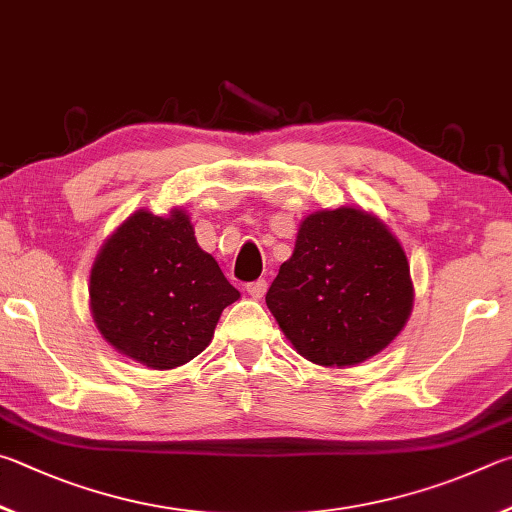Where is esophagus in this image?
<instances>
[{"instance_id":"esophagus-1","label":"esophagus","mask_w":512,"mask_h":512,"mask_svg":"<svg viewBox=\"0 0 512 512\" xmlns=\"http://www.w3.org/2000/svg\"><path fill=\"white\" fill-rule=\"evenodd\" d=\"M247 292H249L251 299H263L265 292H267V281L258 279V281L247 283Z\"/></svg>"}]
</instances>
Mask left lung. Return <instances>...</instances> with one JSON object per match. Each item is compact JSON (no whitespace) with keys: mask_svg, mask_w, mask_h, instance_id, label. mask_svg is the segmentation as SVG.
I'll use <instances>...</instances> for the list:
<instances>
[{"mask_svg":"<svg viewBox=\"0 0 512 512\" xmlns=\"http://www.w3.org/2000/svg\"><path fill=\"white\" fill-rule=\"evenodd\" d=\"M267 308L297 353L319 366H353L387 348L414 303L409 263L380 218L353 206L301 222Z\"/></svg>","mask_w":512,"mask_h":512,"instance_id":"8db88e82","label":"left lung"}]
</instances>
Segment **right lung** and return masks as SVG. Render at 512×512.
Segmentation results:
<instances>
[{
  "mask_svg": "<svg viewBox=\"0 0 512 512\" xmlns=\"http://www.w3.org/2000/svg\"><path fill=\"white\" fill-rule=\"evenodd\" d=\"M238 299L182 209L166 218L132 213L105 240L89 274L96 328L116 351L155 371L200 355L222 310Z\"/></svg>",
  "mask_w": 512,
  "mask_h": 512,
  "instance_id": "add662e5",
  "label": "right lung"
}]
</instances>
